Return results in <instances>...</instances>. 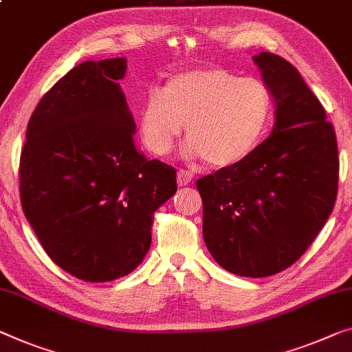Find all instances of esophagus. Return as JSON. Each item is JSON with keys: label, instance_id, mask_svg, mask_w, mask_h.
Returning a JSON list of instances; mask_svg holds the SVG:
<instances>
[{"label": "esophagus", "instance_id": "1", "mask_svg": "<svg viewBox=\"0 0 352 352\" xmlns=\"http://www.w3.org/2000/svg\"><path fill=\"white\" fill-rule=\"evenodd\" d=\"M190 182H192V173H188L186 170L177 171V184H179V187L187 186V184Z\"/></svg>", "mask_w": 352, "mask_h": 352}]
</instances>
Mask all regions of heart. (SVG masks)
Returning a JSON list of instances; mask_svg holds the SVG:
<instances>
[{
	"label": "heart",
	"mask_w": 352,
	"mask_h": 352,
	"mask_svg": "<svg viewBox=\"0 0 352 352\" xmlns=\"http://www.w3.org/2000/svg\"><path fill=\"white\" fill-rule=\"evenodd\" d=\"M272 100L266 85L221 67L177 74L146 97L140 133L151 153L166 155L187 124L186 153L226 168L253 153L266 131Z\"/></svg>",
	"instance_id": "heart-1"
}]
</instances>
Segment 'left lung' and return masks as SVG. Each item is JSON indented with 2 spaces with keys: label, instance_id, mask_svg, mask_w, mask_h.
Returning <instances> with one entry per match:
<instances>
[{
  "label": "left lung",
  "instance_id": "obj_1",
  "mask_svg": "<svg viewBox=\"0 0 352 352\" xmlns=\"http://www.w3.org/2000/svg\"><path fill=\"white\" fill-rule=\"evenodd\" d=\"M275 100L272 132L239 164L197 181L203 237L221 267L269 277L294 264L331 215L338 146L326 111L293 64L253 56Z\"/></svg>",
  "mask_w": 352,
  "mask_h": 352
}]
</instances>
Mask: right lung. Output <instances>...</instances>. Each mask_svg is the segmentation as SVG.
Returning <instances> with one entry per match:
<instances>
[{
  "mask_svg": "<svg viewBox=\"0 0 352 352\" xmlns=\"http://www.w3.org/2000/svg\"><path fill=\"white\" fill-rule=\"evenodd\" d=\"M126 69L111 58L69 70L37 104L20 155L26 220L47 255L85 282L138 267L153 214L177 190L176 170L135 146Z\"/></svg>",
  "mask_w": 352,
  "mask_h": 352,
  "instance_id": "obj_1",
  "label": "right lung"
}]
</instances>
